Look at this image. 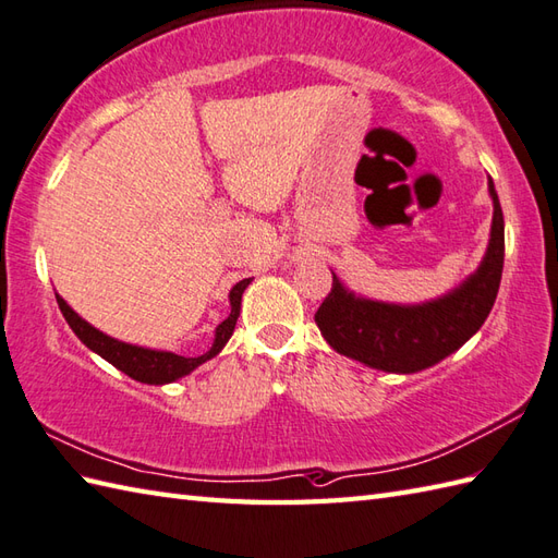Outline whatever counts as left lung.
Here are the masks:
<instances>
[{
	"label": "left lung",
	"instance_id": "1",
	"mask_svg": "<svg viewBox=\"0 0 558 558\" xmlns=\"http://www.w3.org/2000/svg\"><path fill=\"white\" fill-rule=\"evenodd\" d=\"M494 204L484 258L458 288L429 302L396 304L369 300L342 286L316 312V326L338 354L388 374H414L446 360L477 333L494 306L504 270V213L489 177Z\"/></svg>",
	"mask_w": 558,
	"mask_h": 558
}]
</instances>
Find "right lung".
I'll return each mask as SVG.
<instances>
[{
  "label": "right lung",
  "instance_id": "add662e5",
  "mask_svg": "<svg viewBox=\"0 0 558 558\" xmlns=\"http://www.w3.org/2000/svg\"><path fill=\"white\" fill-rule=\"evenodd\" d=\"M248 282H252V278H244L230 290V294H228L230 316L216 326V338H213L210 350L198 354V357H182V354H174L168 350L141 348V345H132V342L117 340L108 333H102V330H98L96 326H90L86 318H81L62 298H59V294H54V298H57L59 310H62V314L66 318V324L71 326V330H74L83 345L96 354H100L105 362H110L126 376H132L134 381L150 384V386H165V384L177 381V378H182L186 374H192L196 366L213 360L225 345H228V340L234 333L236 316H240V310H242V294L248 288Z\"/></svg>",
  "mask_w": 558,
  "mask_h": 558
}]
</instances>
